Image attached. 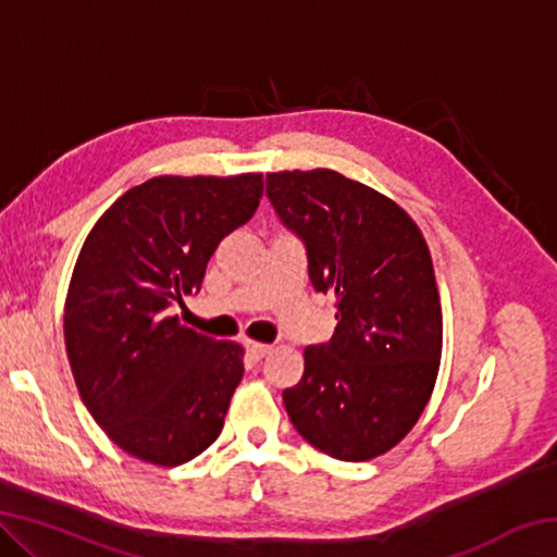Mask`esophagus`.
I'll use <instances>...</instances> for the list:
<instances>
[{"label": "esophagus", "instance_id": "obj_1", "mask_svg": "<svg viewBox=\"0 0 557 557\" xmlns=\"http://www.w3.org/2000/svg\"><path fill=\"white\" fill-rule=\"evenodd\" d=\"M245 348H248L252 361H260V358H265L272 351L270 344H260V342H245Z\"/></svg>", "mask_w": 557, "mask_h": 557}]
</instances>
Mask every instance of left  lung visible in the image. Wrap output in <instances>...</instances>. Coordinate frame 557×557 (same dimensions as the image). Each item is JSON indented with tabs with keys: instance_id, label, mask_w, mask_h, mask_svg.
<instances>
[{
	"instance_id": "obj_1",
	"label": "left lung",
	"mask_w": 557,
	"mask_h": 557,
	"mask_svg": "<svg viewBox=\"0 0 557 557\" xmlns=\"http://www.w3.org/2000/svg\"><path fill=\"white\" fill-rule=\"evenodd\" d=\"M268 199L338 307L332 342L305 348L301 381L282 393L292 425L334 459L381 457L418 422L440 371L428 243L398 203L334 169L268 174Z\"/></svg>"
}]
</instances>
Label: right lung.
Masks as SVG:
<instances>
[{
	"label": "right lung",
	"mask_w": 557,
	"mask_h": 557,
	"mask_svg": "<svg viewBox=\"0 0 557 557\" xmlns=\"http://www.w3.org/2000/svg\"><path fill=\"white\" fill-rule=\"evenodd\" d=\"M262 174L154 176L92 225L65 297L63 334L92 420L127 455L178 467L221 435L243 346L169 317L201 287L225 235L248 223Z\"/></svg>",
	"instance_id": "add662e5"
}]
</instances>
